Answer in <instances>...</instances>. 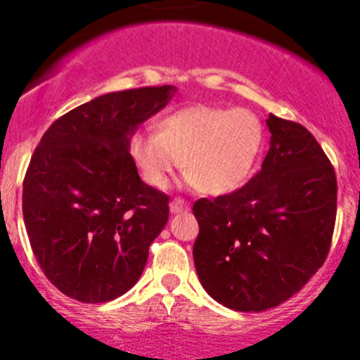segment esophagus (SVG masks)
<instances>
[{
    "label": "esophagus",
    "instance_id": "1",
    "mask_svg": "<svg viewBox=\"0 0 360 360\" xmlns=\"http://www.w3.org/2000/svg\"><path fill=\"white\" fill-rule=\"evenodd\" d=\"M188 210H190V204H188L186 200L174 199L172 202H170V213L177 214V213H183V211H188Z\"/></svg>",
    "mask_w": 360,
    "mask_h": 360
}]
</instances>
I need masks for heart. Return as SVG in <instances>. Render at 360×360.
<instances>
[{"mask_svg":"<svg viewBox=\"0 0 360 360\" xmlns=\"http://www.w3.org/2000/svg\"><path fill=\"white\" fill-rule=\"evenodd\" d=\"M263 142V122L250 110L190 104L161 117L156 133H134L129 154L149 186H167L181 161L188 183L226 195L250 177Z\"/></svg>","mask_w":360,"mask_h":360,"instance_id":"heart-1","label":"heart"}]
</instances>
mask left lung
Masks as SVG:
<instances>
[{"mask_svg":"<svg viewBox=\"0 0 360 360\" xmlns=\"http://www.w3.org/2000/svg\"><path fill=\"white\" fill-rule=\"evenodd\" d=\"M270 149L243 188L199 199L193 261L204 290L224 307H277L325 263L335 224L338 181L302 124L266 119Z\"/></svg>","mask_w":360,"mask_h":360,"instance_id":"obj_1","label":"left lung"}]
</instances>
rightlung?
<instances>
[{"instance_id": "right-lung-1", "label": "right lung", "mask_w": 360, "mask_h": 360, "mask_svg": "<svg viewBox=\"0 0 360 360\" xmlns=\"http://www.w3.org/2000/svg\"><path fill=\"white\" fill-rule=\"evenodd\" d=\"M176 92L163 85L104 94L40 139L22 183V217L40 268L67 297L103 304L142 275L169 220V197L140 179L129 142Z\"/></svg>"}]
</instances>
